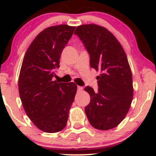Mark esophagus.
Listing matches in <instances>:
<instances>
[{
	"label": "esophagus",
	"mask_w": 156,
	"mask_h": 156,
	"mask_svg": "<svg viewBox=\"0 0 156 156\" xmlns=\"http://www.w3.org/2000/svg\"><path fill=\"white\" fill-rule=\"evenodd\" d=\"M82 90H83V87L78 86V92H81Z\"/></svg>",
	"instance_id": "obj_1"
}]
</instances>
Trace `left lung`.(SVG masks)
Listing matches in <instances>:
<instances>
[{"label":"left lung","mask_w":156,"mask_h":156,"mask_svg":"<svg viewBox=\"0 0 156 156\" xmlns=\"http://www.w3.org/2000/svg\"><path fill=\"white\" fill-rule=\"evenodd\" d=\"M90 55V67L101 74L97 77L98 91L84 90L90 95L85 113L92 127L107 130L117 127L129 111L133 97L132 73L122 46L107 28L96 24L76 28Z\"/></svg>","instance_id":"left-lung-1"}]
</instances>
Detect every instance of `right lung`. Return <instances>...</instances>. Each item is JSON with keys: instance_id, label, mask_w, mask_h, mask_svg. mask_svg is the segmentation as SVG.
<instances>
[{"instance_id": "1", "label": "right lung", "mask_w": 156, "mask_h": 156, "mask_svg": "<svg viewBox=\"0 0 156 156\" xmlns=\"http://www.w3.org/2000/svg\"><path fill=\"white\" fill-rule=\"evenodd\" d=\"M75 28L62 24L41 31L28 47L21 66L18 88L23 108L32 122L46 133L65 128L77 92L73 82L52 80Z\"/></svg>"}]
</instances>
